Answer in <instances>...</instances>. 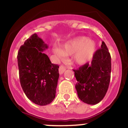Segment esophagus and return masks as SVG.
<instances>
[{
  "instance_id": "34e87169",
  "label": "esophagus",
  "mask_w": 128,
  "mask_h": 128,
  "mask_svg": "<svg viewBox=\"0 0 128 128\" xmlns=\"http://www.w3.org/2000/svg\"><path fill=\"white\" fill-rule=\"evenodd\" d=\"M66 70V67L65 66H63V65H61L59 68V73L60 74H63V72H65Z\"/></svg>"
}]
</instances>
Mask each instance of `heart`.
<instances>
[{"instance_id": "heart-1", "label": "heart", "mask_w": 128, "mask_h": 128, "mask_svg": "<svg viewBox=\"0 0 128 128\" xmlns=\"http://www.w3.org/2000/svg\"><path fill=\"white\" fill-rule=\"evenodd\" d=\"M96 44L86 36H79L66 42L60 48H54L58 56L73 54L74 60L78 65H84L91 61L96 52Z\"/></svg>"}]
</instances>
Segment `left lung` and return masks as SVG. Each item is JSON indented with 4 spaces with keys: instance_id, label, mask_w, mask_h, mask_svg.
Here are the masks:
<instances>
[{
    "instance_id": "8db88e82",
    "label": "left lung",
    "mask_w": 128,
    "mask_h": 128,
    "mask_svg": "<svg viewBox=\"0 0 128 128\" xmlns=\"http://www.w3.org/2000/svg\"><path fill=\"white\" fill-rule=\"evenodd\" d=\"M95 52L91 64L73 70L77 80L76 89L78 97L84 103L94 105L104 98L111 77V56L104 42Z\"/></svg>"
}]
</instances>
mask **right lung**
<instances>
[{"label":"right lung","instance_id":"add662e5","mask_svg":"<svg viewBox=\"0 0 128 128\" xmlns=\"http://www.w3.org/2000/svg\"><path fill=\"white\" fill-rule=\"evenodd\" d=\"M47 48L34 33L20 47L17 56L21 86L27 98L40 106L52 102L59 78V66L43 52Z\"/></svg>","mask_w":128,"mask_h":128}]
</instances>
